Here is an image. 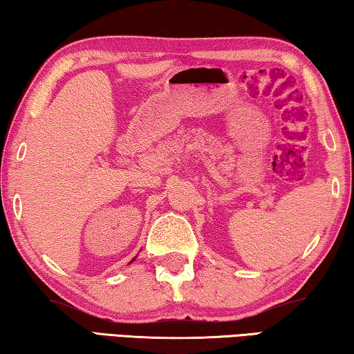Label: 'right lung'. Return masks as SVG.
Masks as SVG:
<instances>
[{"mask_svg":"<svg viewBox=\"0 0 354 354\" xmlns=\"http://www.w3.org/2000/svg\"><path fill=\"white\" fill-rule=\"evenodd\" d=\"M133 261H134V259H133Z\"/></svg>","mask_w":354,"mask_h":354,"instance_id":"1","label":"right lung"}]
</instances>
